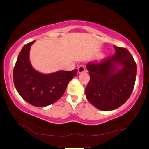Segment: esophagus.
I'll use <instances>...</instances> for the list:
<instances>
[{
	"label": "esophagus",
	"instance_id": "1",
	"mask_svg": "<svg viewBox=\"0 0 149 149\" xmlns=\"http://www.w3.org/2000/svg\"><path fill=\"white\" fill-rule=\"evenodd\" d=\"M85 70H86V68H85V66H84V65H81V66H79L78 68V72L79 73L84 72Z\"/></svg>",
	"mask_w": 149,
	"mask_h": 149
}]
</instances>
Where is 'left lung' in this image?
I'll list each match as a JSON object with an SVG mask.
<instances>
[{"mask_svg": "<svg viewBox=\"0 0 149 149\" xmlns=\"http://www.w3.org/2000/svg\"><path fill=\"white\" fill-rule=\"evenodd\" d=\"M115 54L87 63L90 80L85 88L87 99L101 111H113L129 98L135 85L137 66L127 49L114 45ZM117 65L123 68L118 70Z\"/></svg>", "mask_w": 149, "mask_h": 149, "instance_id": "obj_1", "label": "left lung"}]
</instances>
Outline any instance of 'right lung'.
Here are the masks:
<instances>
[{"label":"right lung","instance_id":"right-lung-1","mask_svg":"<svg viewBox=\"0 0 149 149\" xmlns=\"http://www.w3.org/2000/svg\"><path fill=\"white\" fill-rule=\"evenodd\" d=\"M34 42H30L22 49L13 68V83L24 100L34 107H44L62 96L68 83L77 74V69L49 74L34 70L29 60L30 49Z\"/></svg>","mask_w":149,"mask_h":149}]
</instances>
